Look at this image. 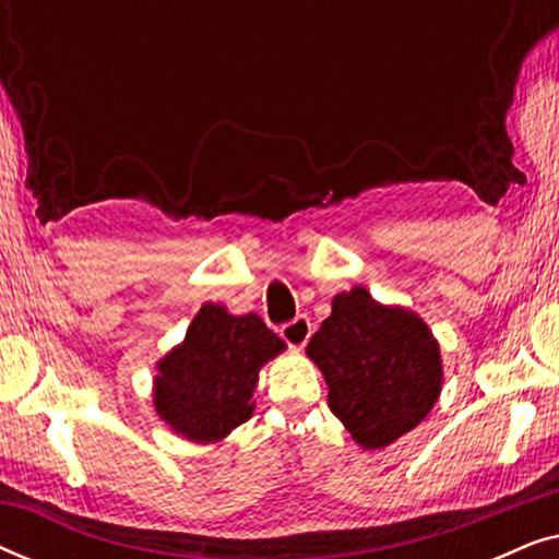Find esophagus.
Masks as SVG:
<instances>
[{
    "label": "esophagus",
    "instance_id": "esophagus-1",
    "mask_svg": "<svg viewBox=\"0 0 559 559\" xmlns=\"http://www.w3.org/2000/svg\"><path fill=\"white\" fill-rule=\"evenodd\" d=\"M310 333H312L310 320L305 318V316H297V318L293 320V323H285V325L280 328V335L287 341V346H293V348H297V350H300V348L305 346V343H308Z\"/></svg>",
    "mask_w": 559,
    "mask_h": 559
}]
</instances>
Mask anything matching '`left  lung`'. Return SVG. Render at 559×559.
<instances>
[{"mask_svg": "<svg viewBox=\"0 0 559 559\" xmlns=\"http://www.w3.org/2000/svg\"><path fill=\"white\" fill-rule=\"evenodd\" d=\"M308 356L325 377L328 407L366 450L415 430L442 389L440 346L425 320L364 287L333 297Z\"/></svg>", "mask_w": 559, "mask_h": 559, "instance_id": "8db88e82", "label": "left lung"}]
</instances>
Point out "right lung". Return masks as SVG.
Returning <instances> with one entry per match:
<instances>
[{"label": "right lung", "instance_id": "1", "mask_svg": "<svg viewBox=\"0 0 559 559\" xmlns=\"http://www.w3.org/2000/svg\"><path fill=\"white\" fill-rule=\"evenodd\" d=\"M285 350L264 320L231 316L205 302L186 341L159 358L155 409L175 432L193 442H218L254 412L259 369Z\"/></svg>", "mask_w": 559, "mask_h": 559}]
</instances>
